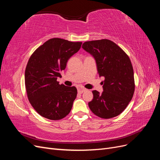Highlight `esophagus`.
<instances>
[{
	"label": "esophagus",
	"mask_w": 160,
	"mask_h": 160,
	"mask_svg": "<svg viewBox=\"0 0 160 160\" xmlns=\"http://www.w3.org/2000/svg\"><path fill=\"white\" fill-rule=\"evenodd\" d=\"M85 91H87V89L85 88H78V93L80 94L83 93V92H85Z\"/></svg>",
	"instance_id": "1"
}]
</instances>
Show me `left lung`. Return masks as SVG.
Here are the masks:
<instances>
[{"instance_id":"left-lung-1","label":"left lung","mask_w":160,"mask_h":160,"mask_svg":"<svg viewBox=\"0 0 160 160\" xmlns=\"http://www.w3.org/2000/svg\"><path fill=\"white\" fill-rule=\"evenodd\" d=\"M82 48L93 57L99 77L105 78L103 91H92L93 99L89 107L101 118L116 117L127 108L134 93L133 69L129 58L108 39L87 41Z\"/></svg>"}]
</instances>
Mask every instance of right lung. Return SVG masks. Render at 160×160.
I'll use <instances>...</instances> for the list:
<instances>
[{
    "label": "right lung",
    "mask_w": 160,
    "mask_h": 160,
    "mask_svg": "<svg viewBox=\"0 0 160 160\" xmlns=\"http://www.w3.org/2000/svg\"><path fill=\"white\" fill-rule=\"evenodd\" d=\"M81 42L59 38L46 41L34 52L26 67L25 83L28 101L37 112L47 119L59 120L69 113L75 99V87L57 81L69 58L78 51Z\"/></svg>",
    "instance_id": "obj_1"
}]
</instances>
